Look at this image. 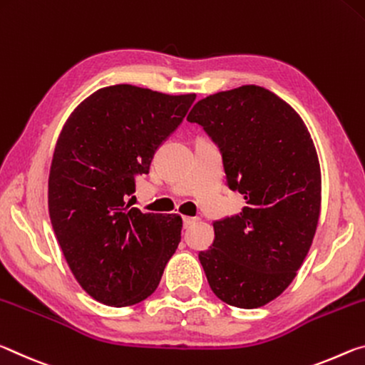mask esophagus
<instances>
[{
	"label": "esophagus",
	"mask_w": 365,
	"mask_h": 365,
	"mask_svg": "<svg viewBox=\"0 0 365 365\" xmlns=\"http://www.w3.org/2000/svg\"><path fill=\"white\" fill-rule=\"evenodd\" d=\"M182 223H184V228H189L190 225L195 223V218H192V217H184V218H182Z\"/></svg>",
	"instance_id": "esophagus-1"
}]
</instances>
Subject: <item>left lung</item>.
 I'll return each instance as SVG.
<instances>
[{
  "mask_svg": "<svg viewBox=\"0 0 365 365\" xmlns=\"http://www.w3.org/2000/svg\"><path fill=\"white\" fill-rule=\"evenodd\" d=\"M222 148L226 184L244 195L242 212L213 223L199 254L223 302L257 309L288 288L312 246L322 173L302 118L278 95L242 86L202 98L187 115Z\"/></svg>",
  "mask_w": 365,
  "mask_h": 365,
  "instance_id": "obj_1",
  "label": "left lung"
}]
</instances>
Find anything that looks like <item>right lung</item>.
<instances>
[{"label":"right lung","mask_w":365,"mask_h":365,"mask_svg":"<svg viewBox=\"0 0 365 365\" xmlns=\"http://www.w3.org/2000/svg\"><path fill=\"white\" fill-rule=\"evenodd\" d=\"M194 100L118 83L98 88L66 119L48 212L71 272L95 301L128 307L147 299L176 252L182 218L143 213L126 199Z\"/></svg>","instance_id":"add662e5"}]
</instances>
